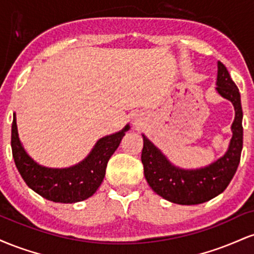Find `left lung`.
Listing matches in <instances>:
<instances>
[{"instance_id": "8db88e82", "label": "left lung", "mask_w": 254, "mask_h": 254, "mask_svg": "<svg viewBox=\"0 0 254 254\" xmlns=\"http://www.w3.org/2000/svg\"><path fill=\"white\" fill-rule=\"evenodd\" d=\"M216 90L229 100L235 111L232 124V138L228 149L216 161L205 167L185 170L173 165L153 142L143 137L142 164L144 177L154 192L172 203L194 205L212 199L226 190L234 177L243 150V109L240 93L228 70L217 62Z\"/></svg>"}]
</instances>
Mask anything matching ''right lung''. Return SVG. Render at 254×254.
I'll return each instance as SVG.
<instances>
[{
	"mask_svg": "<svg viewBox=\"0 0 254 254\" xmlns=\"http://www.w3.org/2000/svg\"><path fill=\"white\" fill-rule=\"evenodd\" d=\"M130 125L121 131L100 138L82 161L65 168H51L39 165L28 155L19 138L16 116L11 124V151L22 179L38 194L56 203H76L97 192L103 183L110 157L119 147Z\"/></svg>",
	"mask_w": 254,
	"mask_h": 254,
	"instance_id": "obj_1",
	"label": "right lung"
}]
</instances>
